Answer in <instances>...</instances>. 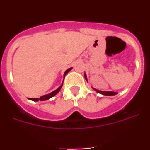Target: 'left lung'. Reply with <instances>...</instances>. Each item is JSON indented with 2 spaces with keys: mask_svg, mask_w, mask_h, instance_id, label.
Here are the masks:
<instances>
[{
  "mask_svg": "<svg viewBox=\"0 0 150 150\" xmlns=\"http://www.w3.org/2000/svg\"><path fill=\"white\" fill-rule=\"evenodd\" d=\"M85 76V78H86V79L87 80V77H86V74H84ZM93 88L94 90H95V91H97L98 93H100L101 94V95H108V96H112V95H115L117 94V92H114V91H100V90H98L96 89V88Z\"/></svg>",
  "mask_w": 150,
  "mask_h": 150,
  "instance_id": "left-lung-1",
  "label": "left lung"
}]
</instances>
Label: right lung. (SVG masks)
Segmentation results:
<instances>
[{
	"mask_svg": "<svg viewBox=\"0 0 150 150\" xmlns=\"http://www.w3.org/2000/svg\"><path fill=\"white\" fill-rule=\"evenodd\" d=\"M71 69H72V67H71V68H68L67 70V71L64 72V76H65L66 74H67V73L69 72V71H71ZM64 81V80H63ZM62 85H63V83H62ZM62 86H60L59 87V88H57L56 90H55V91H53L52 92H51V93L50 94H47V95H43V96H41L40 98H29L30 100H34V101H38V100H48V99L51 98H52L53 96H55V95H56L58 92H59V91H60V89L62 88Z\"/></svg>",
	"mask_w": 150,
	"mask_h": 150,
	"instance_id": "1",
	"label": "right lung"
}]
</instances>
